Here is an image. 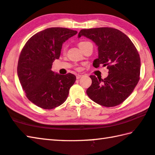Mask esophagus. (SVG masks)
Instances as JSON below:
<instances>
[{
  "label": "esophagus",
  "instance_id": "1",
  "mask_svg": "<svg viewBox=\"0 0 155 155\" xmlns=\"http://www.w3.org/2000/svg\"><path fill=\"white\" fill-rule=\"evenodd\" d=\"M82 77H83V75H82V74H78V75H77V79H79V78H81Z\"/></svg>",
  "mask_w": 155,
  "mask_h": 155
}]
</instances>
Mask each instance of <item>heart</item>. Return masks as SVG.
I'll use <instances>...</instances> for the list:
<instances>
[{"label":"heart","mask_w":155,"mask_h":155,"mask_svg":"<svg viewBox=\"0 0 155 155\" xmlns=\"http://www.w3.org/2000/svg\"><path fill=\"white\" fill-rule=\"evenodd\" d=\"M88 42V41H81V42L78 43V46H79V48H81V47H82L83 45H85V44H87ZM65 50H66V47L64 46V48H63V51L65 52Z\"/></svg>","instance_id":"heart-1"}]
</instances>
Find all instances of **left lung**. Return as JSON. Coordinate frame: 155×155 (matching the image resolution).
Instances as JSON below:
<instances>
[{
  "label": "left lung",
  "instance_id": "obj_1",
  "mask_svg": "<svg viewBox=\"0 0 155 155\" xmlns=\"http://www.w3.org/2000/svg\"><path fill=\"white\" fill-rule=\"evenodd\" d=\"M85 36L98 46L95 68L107 66L109 74L102 79L91 75L92 83L86 93L102 106L111 107L123 103L140 81V57L134 44L122 31L111 27L82 29L78 38Z\"/></svg>",
  "mask_w": 155,
  "mask_h": 155
}]
</instances>
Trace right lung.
I'll list each match as a JSON object with an SVG mask.
<instances>
[{"label": "right lung", "instance_id": "add662e5", "mask_svg": "<svg viewBox=\"0 0 155 155\" xmlns=\"http://www.w3.org/2000/svg\"><path fill=\"white\" fill-rule=\"evenodd\" d=\"M77 33L66 28H48L33 35L23 47L18 76L27 98L38 107L52 109L66 101L76 77L57 74L51 68L59 58L63 43Z\"/></svg>", "mask_w": 155, "mask_h": 155}]
</instances>
